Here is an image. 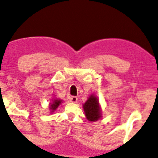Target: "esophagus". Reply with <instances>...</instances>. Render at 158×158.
Segmentation results:
<instances>
[{"label":"esophagus","mask_w":158,"mask_h":158,"mask_svg":"<svg viewBox=\"0 0 158 158\" xmlns=\"http://www.w3.org/2000/svg\"><path fill=\"white\" fill-rule=\"evenodd\" d=\"M70 101L71 102V103H77V98L76 97V96H71V97L70 98Z\"/></svg>","instance_id":"34e87169"}]
</instances>
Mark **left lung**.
Here are the masks:
<instances>
[{
  "mask_svg": "<svg viewBox=\"0 0 158 158\" xmlns=\"http://www.w3.org/2000/svg\"><path fill=\"white\" fill-rule=\"evenodd\" d=\"M85 116L89 121H96L101 117L98 98L95 96H89L83 105Z\"/></svg>",
  "mask_w": 158,
  "mask_h": 158,
  "instance_id": "8db88e82",
  "label": "left lung"
}]
</instances>
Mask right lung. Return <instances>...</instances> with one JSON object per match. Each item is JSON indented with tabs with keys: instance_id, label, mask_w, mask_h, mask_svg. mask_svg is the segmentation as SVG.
I'll return each mask as SVG.
<instances>
[{
	"instance_id": "obj_1",
	"label": "right lung",
	"mask_w": 158,
	"mask_h": 158,
	"mask_svg": "<svg viewBox=\"0 0 158 158\" xmlns=\"http://www.w3.org/2000/svg\"><path fill=\"white\" fill-rule=\"evenodd\" d=\"M62 103V100H59V99H55L54 101L52 102V103L51 105L49 108L52 110V112H54V110H56L58 106H60V104Z\"/></svg>"
}]
</instances>
